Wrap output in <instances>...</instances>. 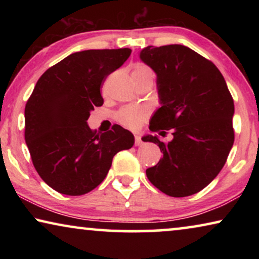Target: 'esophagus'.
<instances>
[{"label":"esophagus","instance_id":"esophagus-1","mask_svg":"<svg viewBox=\"0 0 259 259\" xmlns=\"http://www.w3.org/2000/svg\"><path fill=\"white\" fill-rule=\"evenodd\" d=\"M134 139H136V141H134V145H136V146H140V145L143 144V140H141L140 136H136Z\"/></svg>","mask_w":259,"mask_h":259}]
</instances>
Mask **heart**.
Wrapping results in <instances>:
<instances>
[{
    "label": "heart",
    "mask_w": 259,
    "mask_h": 259,
    "mask_svg": "<svg viewBox=\"0 0 259 259\" xmlns=\"http://www.w3.org/2000/svg\"><path fill=\"white\" fill-rule=\"evenodd\" d=\"M151 70L147 66L143 63H137L133 67L132 74H150ZM150 111L145 106H127L120 109L116 114V120L127 128L137 130L143 125L145 120L147 119Z\"/></svg>",
    "instance_id": "obj_1"
}]
</instances>
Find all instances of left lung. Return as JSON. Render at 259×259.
Here are the masks:
<instances>
[{"label":"left lung","instance_id":"left-lung-1","mask_svg":"<svg viewBox=\"0 0 259 259\" xmlns=\"http://www.w3.org/2000/svg\"><path fill=\"white\" fill-rule=\"evenodd\" d=\"M140 59L157 74L161 107L152 116L150 130L165 136L144 141L158 144L162 158L146 176L171 197H187L206 187L225 165L235 132L233 99L224 76L213 62L182 45L148 46Z\"/></svg>","mask_w":259,"mask_h":259}]
</instances>
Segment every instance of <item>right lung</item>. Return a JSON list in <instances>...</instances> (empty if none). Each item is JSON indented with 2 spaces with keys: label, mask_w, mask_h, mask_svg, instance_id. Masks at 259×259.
<instances>
[{
  "label": "right lung",
  "mask_w": 259,
  "mask_h": 259,
  "mask_svg": "<svg viewBox=\"0 0 259 259\" xmlns=\"http://www.w3.org/2000/svg\"><path fill=\"white\" fill-rule=\"evenodd\" d=\"M130 48L73 53L37 80L24 108V139L42 180L67 196H81L106 178L113 157L134 145L121 126L97 133L87 125L104 104L106 77L130 58Z\"/></svg>",
  "instance_id": "right-lung-1"
}]
</instances>
